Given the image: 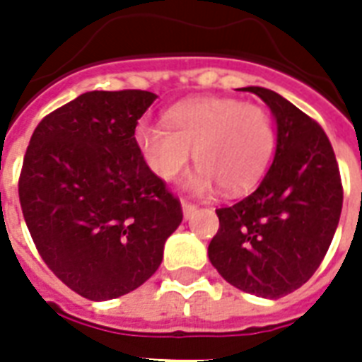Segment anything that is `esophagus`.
<instances>
[{
  "label": "esophagus",
  "instance_id": "1",
  "mask_svg": "<svg viewBox=\"0 0 362 362\" xmlns=\"http://www.w3.org/2000/svg\"><path fill=\"white\" fill-rule=\"evenodd\" d=\"M182 210H184V216H186V218H189V216H192L193 212L197 210V206L192 203H187V201H182Z\"/></svg>",
  "mask_w": 362,
  "mask_h": 362
}]
</instances>
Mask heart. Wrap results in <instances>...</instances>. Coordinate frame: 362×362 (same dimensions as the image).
Segmentation results:
<instances>
[{
	"label": "heart",
	"instance_id": "1",
	"mask_svg": "<svg viewBox=\"0 0 362 362\" xmlns=\"http://www.w3.org/2000/svg\"><path fill=\"white\" fill-rule=\"evenodd\" d=\"M167 124L141 122L135 139L148 167L173 182L195 158L197 193L237 195L257 184L274 150V127L267 110L235 98H203L176 105ZM196 153L193 154L192 152Z\"/></svg>",
	"mask_w": 362,
	"mask_h": 362
}]
</instances>
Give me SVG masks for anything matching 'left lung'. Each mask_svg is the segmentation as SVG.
Instances as JSON below:
<instances>
[{"mask_svg":"<svg viewBox=\"0 0 362 362\" xmlns=\"http://www.w3.org/2000/svg\"><path fill=\"white\" fill-rule=\"evenodd\" d=\"M244 90L274 115V161L255 192L216 210L220 229L209 257L231 286L280 298L306 284L325 257L342 212V180L317 122L272 90Z\"/></svg>","mask_w":362,"mask_h":362,"instance_id":"left-lung-1","label":"left lung"}]
</instances>
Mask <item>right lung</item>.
Returning <instances> with one entry per match:
<instances>
[{"label":"right lung","instance_id":"1","mask_svg":"<svg viewBox=\"0 0 362 362\" xmlns=\"http://www.w3.org/2000/svg\"><path fill=\"white\" fill-rule=\"evenodd\" d=\"M156 93L86 92L45 116L20 173L22 214L48 269L90 300L142 286L182 221L135 127Z\"/></svg>","mask_w":362,"mask_h":362}]
</instances>
